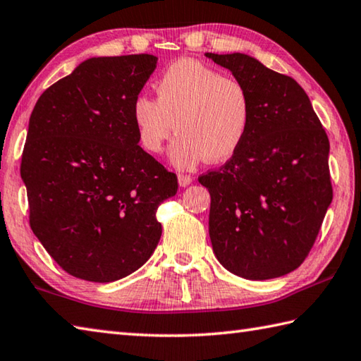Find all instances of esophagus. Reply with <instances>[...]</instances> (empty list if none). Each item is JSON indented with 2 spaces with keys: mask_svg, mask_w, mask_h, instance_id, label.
Listing matches in <instances>:
<instances>
[{
  "mask_svg": "<svg viewBox=\"0 0 361 361\" xmlns=\"http://www.w3.org/2000/svg\"><path fill=\"white\" fill-rule=\"evenodd\" d=\"M192 181H194V178L190 175H186V173H180L178 175V185L181 188H186L189 185H192Z\"/></svg>",
  "mask_w": 361,
  "mask_h": 361,
  "instance_id": "esophagus-1",
  "label": "esophagus"
}]
</instances>
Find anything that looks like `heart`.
Returning <instances> with one entry per match:
<instances>
[{
    "label": "heart",
    "mask_w": 361,
    "mask_h": 361,
    "mask_svg": "<svg viewBox=\"0 0 361 361\" xmlns=\"http://www.w3.org/2000/svg\"><path fill=\"white\" fill-rule=\"evenodd\" d=\"M153 87L157 100L137 95L131 109L145 152L159 153L176 131L171 161L189 171L204 158L227 159L241 145L250 122V98L236 78L185 58L171 63Z\"/></svg>",
    "instance_id": "b5f03b06"
}]
</instances>
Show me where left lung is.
Here are the masks:
<instances>
[{"label":"left lung","mask_w":361,"mask_h":361,"mask_svg":"<svg viewBox=\"0 0 361 361\" xmlns=\"http://www.w3.org/2000/svg\"><path fill=\"white\" fill-rule=\"evenodd\" d=\"M241 81L250 122L233 157L199 176L209 190V238L221 264L247 280L286 275L303 263L334 190L329 137L298 81L243 53H207Z\"/></svg>","instance_id":"left-lung-1"}]
</instances>
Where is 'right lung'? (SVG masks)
Returning a JSON list of instances; mask_svg holds the SVG:
<instances>
[{
	"label": "right lung",
	"mask_w": 361,
	"mask_h": 361,
	"mask_svg": "<svg viewBox=\"0 0 361 361\" xmlns=\"http://www.w3.org/2000/svg\"><path fill=\"white\" fill-rule=\"evenodd\" d=\"M157 62L153 54L90 58L32 109L20 166L30 225L76 279H123L159 243L157 209L178 181L140 148L131 114Z\"/></svg>",
	"instance_id": "right-lung-1"
}]
</instances>
